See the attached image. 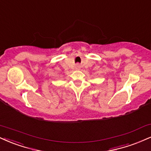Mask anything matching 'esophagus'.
<instances>
[{
	"mask_svg": "<svg viewBox=\"0 0 151 151\" xmlns=\"http://www.w3.org/2000/svg\"><path fill=\"white\" fill-rule=\"evenodd\" d=\"M76 69H77V70H80L81 68V65L80 64H77L76 65Z\"/></svg>",
	"mask_w": 151,
	"mask_h": 151,
	"instance_id": "34e87169",
	"label": "esophagus"
}]
</instances>
